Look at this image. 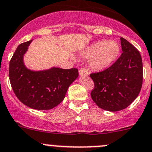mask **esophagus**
<instances>
[{"label":"esophagus","instance_id":"1","mask_svg":"<svg viewBox=\"0 0 152 152\" xmlns=\"http://www.w3.org/2000/svg\"><path fill=\"white\" fill-rule=\"evenodd\" d=\"M79 74L80 76H88V72L86 68H81L79 71Z\"/></svg>","mask_w":152,"mask_h":152}]
</instances>
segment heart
<instances>
[{"mask_svg": "<svg viewBox=\"0 0 152 152\" xmlns=\"http://www.w3.org/2000/svg\"><path fill=\"white\" fill-rule=\"evenodd\" d=\"M121 47L114 40H102L91 44L80 53L83 58L88 60L90 69L102 72L111 66L118 59Z\"/></svg>", "mask_w": 152, "mask_h": 152, "instance_id": "1", "label": "heart"}]
</instances>
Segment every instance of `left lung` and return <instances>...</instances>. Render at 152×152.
Here are the masks:
<instances>
[{
	"instance_id": "left-lung-1",
	"label": "left lung",
	"mask_w": 152,
	"mask_h": 152,
	"mask_svg": "<svg viewBox=\"0 0 152 152\" xmlns=\"http://www.w3.org/2000/svg\"><path fill=\"white\" fill-rule=\"evenodd\" d=\"M123 53L111 66L91 74L94 88L91 93L98 107L110 112L127 107L138 96L143 83V63L139 51L121 37Z\"/></svg>"
}]
</instances>
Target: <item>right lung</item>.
Instances as JSON below:
<instances>
[{
	"instance_id": "add662e5",
	"label": "right lung",
	"mask_w": 152,
	"mask_h": 152,
	"mask_svg": "<svg viewBox=\"0 0 152 152\" xmlns=\"http://www.w3.org/2000/svg\"><path fill=\"white\" fill-rule=\"evenodd\" d=\"M32 40L20 44L9 63L11 86L19 100L35 110H50L60 104L69 86L78 77V70L52 67L34 71L24 63V56Z\"/></svg>"
}]
</instances>
